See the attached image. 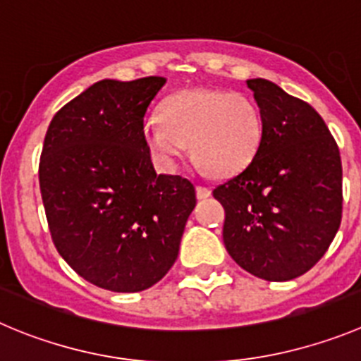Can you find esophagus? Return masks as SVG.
Returning <instances> with one entry per match:
<instances>
[{"instance_id": "1", "label": "esophagus", "mask_w": 361, "mask_h": 361, "mask_svg": "<svg viewBox=\"0 0 361 361\" xmlns=\"http://www.w3.org/2000/svg\"><path fill=\"white\" fill-rule=\"evenodd\" d=\"M196 196L197 200H207V197L212 196V190L208 187H196Z\"/></svg>"}]
</instances>
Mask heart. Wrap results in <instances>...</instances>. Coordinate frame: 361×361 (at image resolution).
<instances>
[{
  "mask_svg": "<svg viewBox=\"0 0 361 361\" xmlns=\"http://www.w3.org/2000/svg\"><path fill=\"white\" fill-rule=\"evenodd\" d=\"M264 124L257 104L238 92L181 90L161 104L160 117L144 121V139L165 169L178 167L190 144L201 169L215 178L242 173L262 142Z\"/></svg>",
  "mask_w": 361,
  "mask_h": 361,
  "instance_id": "b5f03b06",
  "label": "heart"
}]
</instances>
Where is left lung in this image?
Wrapping results in <instances>:
<instances>
[{
    "label": "left lung",
    "mask_w": 361,
    "mask_h": 361,
    "mask_svg": "<svg viewBox=\"0 0 361 361\" xmlns=\"http://www.w3.org/2000/svg\"><path fill=\"white\" fill-rule=\"evenodd\" d=\"M260 109L251 164L214 190L226 210L222 238L244 271L288 281L317 264L342 221V161L328 126L305 101L264 78L247 80Z\"/></svg>",
    "instance_id": "1"
}]
</instances>
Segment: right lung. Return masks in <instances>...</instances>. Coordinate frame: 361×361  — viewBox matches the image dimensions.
Instances as JSON below:
<instances>
[{
  "label": "right lung",
  "instance_id": "right-lung-1",
  "mask_svg": "<svg viewBox=\"0 0 361 361\" xmlns=\"http://www.w3.org/2000/svg\"><path fill=\"white\" fill-rule=\"evenodd\" d=\"M167 80H101L49 123L39 183L60 257L96 287L140 292L178 258L196 207L187 178L157 174L144 116Z\"/></svg>",
  "mask_w": 361,
  "mask_h": 361
}]
</instances>
